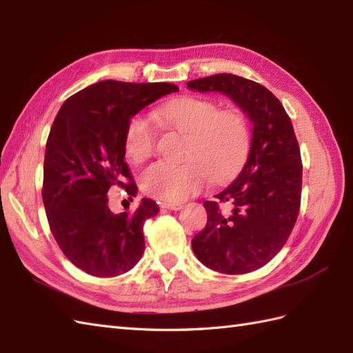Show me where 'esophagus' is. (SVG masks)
<instances>
[{"instance_id":"esophagus-1","label":"esophagus","mask_w":353,"mask_h":353,"mask_svg":"<svg viewBox=\"0 0 353 353\" xmlns=\"http://www.w3.org/2000/svg\"><path fill=\"white\" fill-rule=\"evenodd\" d=\"M161 208L170 209V211H179V209L183 208V205H182V203H168V201H162Z\"/></svg>"}]
</instances>
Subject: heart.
I'll return each instance as SVG.
<instances>
[{"mask_svg":"<svg viewBox=\"0 0 353 353\" xmlns=\"http://www.w3.org/2000/svg\"><path fill=\"white\" fill-rule=\"evenodd\" d=\"M170 129L188 134L183 163L156 162L142 171L141 188L157 200L176 203L199 192L211 176L223 181L241 167L250 148V127L238 110H220L212 100L176 99L153 112ZM125 154L134 163L147 161L156 148V133L145 118L130 119L124 138Z\"/></svg>","mask_w":353,"mask_h":353,"instance_id":"b5f03b06","label":"heart"}]
</instances>
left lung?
<instances>
[{"label":"left lung","mask_w":353,"mask_h":353,"mask_svg":"<svg viewBox=\"0 0 353 353\" xmlns=\"http://www.w3.org/2000/svg\"><path fill=\"white\" fill-rule=\"evenodd\" d=\"M199 92H221L253 123L249 157L238 177L205 201L208 223L192 238L197 259L215 272L243 274L272 261L301 211L302 157L282 103L256 81L215 74L188 81Z\"/></svg>","instance_id":"left-lung-1"}]
</instances>
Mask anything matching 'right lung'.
I'll use <instances>...</instances> for the list:
<instances>
[{
    "label": "right lung",
    "instance_id": "obj_1",
    "mask_svg": "<svg viewBox=\"0 0 353 353\" xmlns=\"http://www.w3.org/2000/svg\"><path fill=\"white\" fill-rule=\"evenodd\" d=\"M172 83L104 80L66 100L51 125L43 159L42 200L50 230L63 254L88 274L118 276L144 253L142 226L159 206L142 199L132 212L114 214L108 192L137 183L124 161L130 118L147 104L176 92Z\"/></svg>",
    "mask_w": 353,
    "mask_h": 353
}]
</instances>
